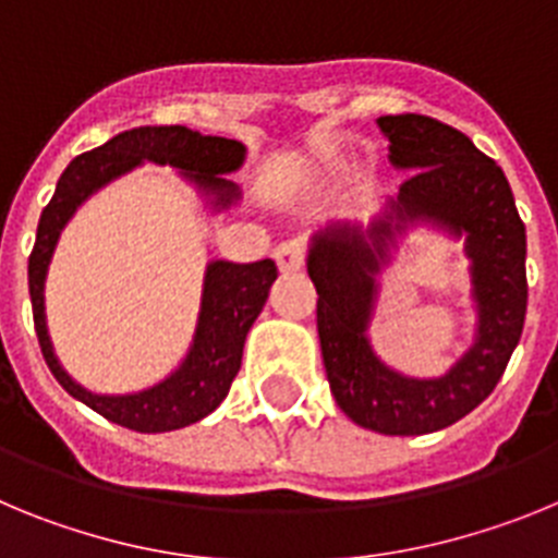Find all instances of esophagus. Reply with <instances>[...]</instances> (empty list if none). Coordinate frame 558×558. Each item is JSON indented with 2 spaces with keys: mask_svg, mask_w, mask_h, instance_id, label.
<instances>
[{
  "mask_svg": "<svg viewBox=\"0 0 558 558\" xmlns=\"http://www.w3.org/2000/svg\"><path fill=\"white\" fill-rule=\"evenodd\" d=\"M304 256H307V251H304V243H302V240H295V236H290V240L279 243V245H276V251H274L276 265H279V270H284V274L302 268Z\"/></svg>",
  "mask_w": 558,
  "mask_h": 558,
  "instance_id": "1",
  "label": "esophagus"
}]
</instances>
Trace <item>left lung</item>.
<instances>
[{
	"label": "left lung",
	"instance_id": "left-lung-1",
	"mask_svg": "<svg viewBox=\"0 0 558 558\" xmlns=\"http://www.w3.org/2000/svg\"><path fill=\"white\" fill-rule=\"evenodd\" d=\"M377 125L391 161L411 167L391 215L363 229L315 234L307 274L318 290V338L335 402L352 422L386 436L441 430L475 411L509 366L529 307L525 223L500 167L452 125L422 113H388ZM433 217L468 231L482 327L476 347L438 380L386 369L365 340L371 276L387 262L404 220Z\"/></svg>",
	"mask_w": 558,
	"mask_h": 558
}]
</instances>
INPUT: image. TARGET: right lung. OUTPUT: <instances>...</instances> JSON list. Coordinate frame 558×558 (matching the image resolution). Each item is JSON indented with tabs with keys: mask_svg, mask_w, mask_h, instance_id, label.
I'll list each match as a JSON object with an SVG mask.
<instances>
[{
	"mask_svg": "<svg viewBox=\"0 0 558 558\" xmlns=\"http://www.w3.org/2000/svg\"><path fill=\"white\" fill-rule=\"evenodd\" d=\"M172 165L190 172V179L218 195V204L226 206L236 198L234 184L223 179L243 161V145L223 136H204L184 125H145L117 133L106 145L81 153L69 161L58 179L56 195L44 206L38 220L36 245L29 254V302H33V324H36L38 347L49 372L83 405L106 416L108 422L136 433H167L192 425L209 416L229 393L240 360L243 343L256 315L263 313L268 290L276 279L274 259H259L251 265L211 263L206 270L204 304H201L198 332L186 354L184 366L159 386L128 397H100L81 388L69 379L61 363L52 354L44 324V279H47L49 256L56 251L61 229L75 215L77 206L108 184L111 179L128 172L142 161Z\"/></svg>",
	"mask_w": 558,
	"mask_h": 558,
	"instance_id": "right-lung-1",
	"label": "right lung"
}]
</instances>
